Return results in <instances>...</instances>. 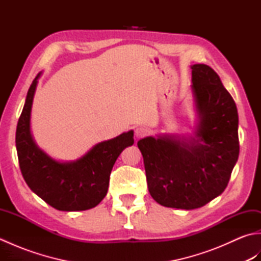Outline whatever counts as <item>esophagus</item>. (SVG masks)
I'll return each mask as SVG.
<instances>
[{
  "mask_svg": "<svg viewBox=\"0 0 261 261\" xmlns=\"http://www.w3.org/2000/svg\"><path fill=\"white\" fill-rule=\"evenodd\" d=\"M147 135H148V130L146 129V127H143V126L137 127V129L135 130V138H136L137 140L141 139V138H145Z\"/></svg>",
  "mask_w": 261,
  "mask_h": 261,
  "instance_id": "1",
  "label": "esophagus"
}]
</instances>
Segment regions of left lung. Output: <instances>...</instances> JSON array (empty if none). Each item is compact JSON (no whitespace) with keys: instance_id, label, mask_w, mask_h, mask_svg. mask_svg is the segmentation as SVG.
Returning a JSON list of instances; mask_svg holds the SVG:
<instances>
[{"instance_id":"left-lung-1","label":"left lung","mask_w":261,"mask_h":261,"mask_svg":"<svg viewBox=\"0 0 261 261\" xmlns=\"http://www.w3.org/2000/svg\"><path fill=\"white\" fill-rule=\"evenodd\" d=\"M192 92L198 115L192 137H147L138 141L149 193L166 207L193 210L221 195L239 157L238 111L219 75L192 66Z\"/></svg>"}]
</instances>
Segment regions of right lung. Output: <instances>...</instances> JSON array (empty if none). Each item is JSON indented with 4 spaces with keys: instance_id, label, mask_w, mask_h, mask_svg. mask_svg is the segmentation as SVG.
Returning a JSON list of instances; mask_svg holds the SVG:
<instances>
[{
    "instance_id": "1",
    "label": "right lung",
    "mask_w": 261,
    "mask_h": 261,
    "mask_svg": "<svg viewBox=\"0 0 261 261\" xmlns=\"http://www.w3.org/2000/svg\"><path fill=\"white\" fill-rule=\"evenodd\" d=\"M39 73L28 91L16 126L15 146L22 176L30 190L59 211L90 210L108 193L111 170L123 149L134 145V131L99 142L76 162L59 163L33 140L30 118Z\"/></svg>"
}]
</instances>
